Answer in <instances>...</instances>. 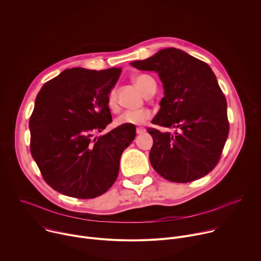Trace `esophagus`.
I'll return each instance as SVG.
<instances>
[{
    "label": "esophagus",
    "instance_id": "esophagus-1",
    "mask_svg": "<svg viewBox=\"0 0 261 261\" xmlns=\"http://www.w3.org/2000/svg\"><path fill=\"white\" fill-rule=\"evenodd\" d=\"M145 132V129L143 128V127H137L136 128V133L137 134H142V133H144Z\"/></svg>",
    "mask_w": 261,
    "mask_h": 261
}]
</instances>
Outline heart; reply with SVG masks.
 Listing matches in <instances>:
<instances>
[{
	"label": "heart",
	"mask_w": 261,
	"mask_h": 261,
	"mask_svg": "<svg viewBox=\"0 0 261 261\" xmlns=\"http://www.w3.org/2000/svg\"><path fill=\"white\" fill-rule=\"evenodd\" d=\"M136 86L145 94L151 95L154 94L157 88L155 80L147 75V74H138L133 79ZM107 106L110 109H116L118 106L117 100V92L115 89L111 90L107 95ZM152 117V113L148 109H140V110H127L123 113L118 119L116 120V124L121 125H132V126H139L144 124L147 120H150Z\"/></svg>",
	"instance_id": "b5f03b06"
}]
</instances>
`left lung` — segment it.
<instances>
[{
	"mask_svg": "<svg viewBox=\"0 0 261 261\" xmlns=\"http://www.w3.org/2000/svg\"><path fill=\"white\" fill-rule=\"evenodd\" d=\"M131 65L159 74L165 96L152 123L175 129L174 133L146 129L154 139L153 168L173 182L206 175L218 164L229 133L226 98L211 67L173 47Z\"/></svg>",
	"mask_w": 261,
	"mask_h": 261,
	"instance_id": "obj_1",
	"label": "left lung"
}]
</instances>
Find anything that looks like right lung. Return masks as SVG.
I'll list each match as a JSON object with an SVG mask.
<instances>
[{"mask_svg": "<svg viewBox=\"0 0 261 261\" xmlns=\"http://www.w3.org/2000/svg\"><path fill=\"white\" fill-rule=\"evenodd\" d=\"M122 68H72L48 81L30 118V150L47 185L81 199L105 193L118 177L120 159L135 137L121 125L95 137L113 122L107 95Z\"/></svg>", "mask_w": 261, "mask_h": 261, "instance_id": "obj_1", "label": "right lung"}]
</instances>
